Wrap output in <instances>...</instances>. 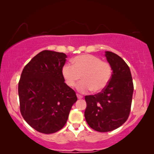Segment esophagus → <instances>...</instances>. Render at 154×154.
<instances>
[{
    "label": "esophagus",
    "instance_id": "1",
    "mask_svg": "<svg viewBox=\"0 0 154 154\" xmlns=\"http://www.w3.org/2000/svg\"><path fill=\"white\" fill-rule=\"evenodd\" d=\"M77 98H79V99H81V98H83V96L79 94H77Z\"/></svg>",
    "mask_w": 154,
    "mask_h": 154
}]
</instances>
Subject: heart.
<instances>
[{
  "label": "heart",
  "mask_w": 154,
  "mask_h": 154,
  "mask_svg": "<svg viewBox=\"0 0 154 154\" xmlns=\"http://www.w3.org/2000/svg\"><path fill=\"white\" fill-rule=\"evenodd\" d=\"M72 62L73 65L66 64L62 68V75L69 87L74 86L81 76L83 81L77 85L80 92L92 90L98 92L107 86L113 73L111 65L108 62L90 54L78 56Z\"/></svg>",
  "instance_id": "b5f03b06"
}]
</instances>
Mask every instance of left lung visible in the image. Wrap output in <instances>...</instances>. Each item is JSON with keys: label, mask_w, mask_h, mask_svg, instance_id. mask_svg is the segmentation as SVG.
<instances>
[{"label": "left lung", "mask_w": 154, "mask_h": 154, "mask_svg": "<svg viewBox=\"0 0 154 154\" xmlns=\"http://www.w3.org/2000/svg\"><path fill=\"white\" fill-rule=\"evenodd\" d=\"M105 56L113 69L110 82L100 92L85 96V120L100 132L112 131L126 122L134 90L130 68L124 60L111 51H106Z\"/></svg>", "instance_id": "1"}]
</instances>
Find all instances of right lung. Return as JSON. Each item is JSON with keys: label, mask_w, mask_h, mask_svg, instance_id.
<instances>
[{"label": "right lung", "mask_w": 154, "mask_h": 154, "mask_svg": "<svg viewBox=\"0 0 154 154\" xmlns=\"http://www.w3.org/2000/svg\"><path fill=\"white\" fill-rule=\"evenodd\" d=\"M67 56L43 50L24 66L18 83L20 110L36 131L51 134L64 126L77 100L75 91L65 83L62 68Z\"/></svg>", "instance_id": "1"}]
</instances>
